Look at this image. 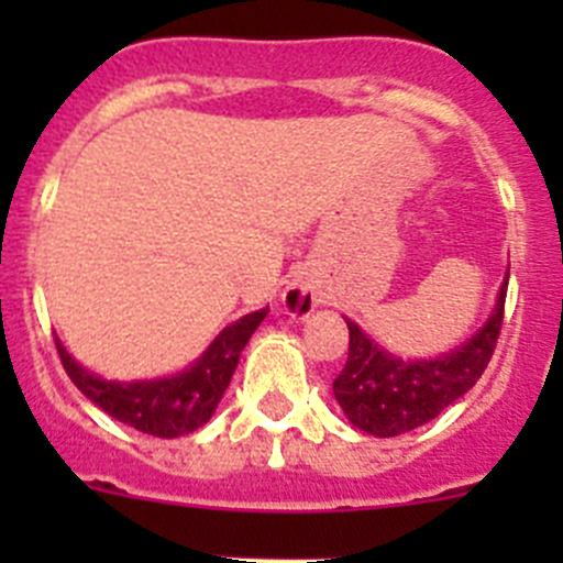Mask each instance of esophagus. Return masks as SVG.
<instances>
[{"instance_id": "esophagus-1", "label": "esophagus", "mask_w": 563, "mask_h": 563, "mask_svg": "<svg viewBox=\"0 0 563 563\" xmlns=\"http://www.w3.org/2000/svg\"><path fill=\"white\" fill-rule=\"evenodd\" d=\"M283 305H286L288 316L308 318L316 310L318 299L308 286H302V283H291V286L286 288V294H283Z\"/></svg>"}]
</instances>
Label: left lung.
<instances>
[{
  "label": "left lung",
  "instance_id": "left-lung-1",
  "mask_svg": "<svg viewBox=\"0 0 563 563\" xmlns=\"http://www.w3.org/2000/svg\"><path fill=\"white\" fill-rule=\"evenodd\" d=\"M509 277V272H507ZM507 280L490 318L465 343L433 360H402L349 323V360L334 378V400L354 428L378 439L417 430L463 397L485 373L504 321Z\"/></svg>",
  "mask_w": 563,
  "mask_h": 563
}]
</instances>
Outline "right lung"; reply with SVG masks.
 <instances>
[{
	"label": "right lung",
	"instance_id": "right-lung-1",
	"mask_svg": "<svg viewBox=\"0 0 563 563\" xmlns=\"http://www.w3.org/2000/svg\"><path fill=\"white\" fill-rule=\"evenodd\" d=\"M269 308L242 316L231 327H225L212 340L201 360L192 362L187 371L168 378H150V382H106L87 367L78 365L65 345L56 340V351L65 365L67 376L89 400L103 408L108 417L122 424L141 430L157 439H176L192 430L203 428L212 419L220 397L229 389L231 376L236 371L242 349L250 334L258 329Z\"/></svg>",
	"mask_w": 563,
	"mask_h": 563
}]
</instances>
